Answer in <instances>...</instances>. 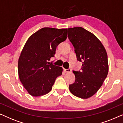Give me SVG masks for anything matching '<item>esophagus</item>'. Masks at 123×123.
<instances>
[{"instance_id": "34e87169", "label": "esophagus", "mask_w": 123, "mask_h": 123, "mask_svg": "<svg viewBox=\"0 0 123 123\" xmlns=\"http://www.w3.org/2000/svg\"><path fill=\"white\" fill-rule=\"evenodd\" d=\"M64 72H66V73H70V72H71V70L70 69H64Z\"/></svg>"}]
</instances>
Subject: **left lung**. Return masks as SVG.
I'll return each instance as SVG.
<instances>
[{
    "instance_id": "8db88e82",
    "label": "left lung",
    "mask_w": 123,
    "mask_h": 123,
    "mask_svg": "<svg viewBox=\"0 0 123 123\" xmlns=\"http://www.w3.org/2000/svg\"><path fill=\"white\" fill-rule=\"evenodd\" d=\"M68 37L82 62L81 71H73L75 82L69 85L70 92L75 96L87 99L100 88L109 72L107 55L98 38L81 27L68 28Z\"/></svg>"
}]
</instances>
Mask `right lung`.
<instances>
[{"label": "right lung", "instance_id": "1", "mask_svg": "<svg viewBox=\"0 0 123 123\" xmlns=\"http://www.w3.org/2000/svg\"><path fill=\"white\" fill-rule=\"evenodd\" d=\"M67 36V28L44 27L26 41L18 59V70L20 81L30 95L38 97L48 93L56 78L62 74V67L48 60Z\"/></svg>", "mask_w": 123, "mask_h": 123}]
</instances>
